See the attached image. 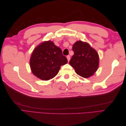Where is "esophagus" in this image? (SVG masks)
Returning <instances> with one entry per match:
<instances>
[{"mask_svg":"<svg viewBox=\"0 0 126 126\" xmlns=\"http://www.w3.org/2000/svg\"><path fill=\"white\" fill-rule=\"evenodd\" d=\"M67 60H68V62H69V61L70 59V56H69V55H68V56H67Z\"/></svg>","mask_w":126,"mask_h":126,"instance_id":"34e87169","label":"esophagus"}]
</instances>
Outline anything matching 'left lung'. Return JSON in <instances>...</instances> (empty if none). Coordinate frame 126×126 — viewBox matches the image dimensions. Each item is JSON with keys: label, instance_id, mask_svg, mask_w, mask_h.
I'll return each mask as SVG.
<instances>
[{"label": "left lung", "instance_id": "8db88e82", "mask_svg": "<svg viewBox=\"0 0 126 126\" xmlns=\"http://www.w3.org/2000/svg\"><path fill=\"white\" fill-rule=\"evenodd\" d=\"M74 55L69 62L76 73L83 78H88L97 71L99 66L97 52L89 44L77 41L72 46Z\"/></svg>", "mask_w": 126, "mask_h": 126}]
</instances>
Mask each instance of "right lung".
<instances>
[{"instance_id":"1","label":"right lung","mask_w":126,"mask_h":126,"mask_svg":"<svg viewBox=\"0 0 126 126\" xmlns=\"http://www.w3.org/2000/svg\"><path fill=\"white\" fill-rule=\"evenodd\" d=\"M62 50L52 41H44L34 49L30 66L34 75L43 80H48L58 74L60 67L67 63Z\"/></svg>"}]
</instances>
